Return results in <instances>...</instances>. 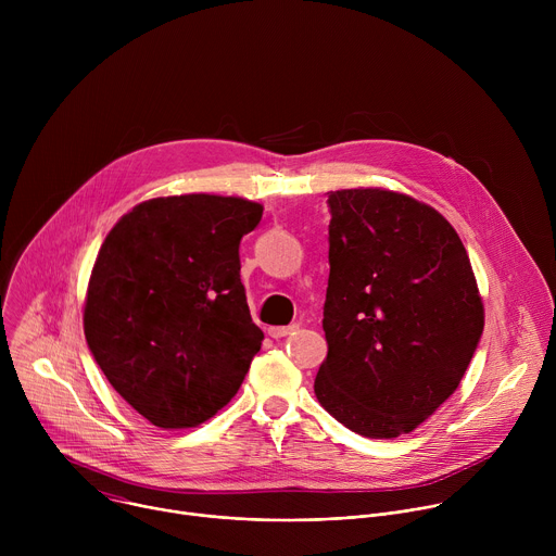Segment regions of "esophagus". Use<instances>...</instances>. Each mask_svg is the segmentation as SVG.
I'll list each match as a JSON object with an SVG mask.
<instances>
[{
    "label": "esophagus",
    "instance_id": "esophagus-1",
    "mask_svg": "<svg viewBox=\"0 0 556 556\" xmlns=\"http://www.w3.org/2000/svg\"><path fill=\"white\" fill-rule=\"evenodd\" d=\"M296 328H299L296 324H292V326H281V328L277 326V328H268V334H270L273 339H283V337L292 334Z\"/></svg>",
    "mask_w": 556,
    "mask_h": 556
}]
</instances>
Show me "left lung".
<instances>
[{
  "mask_svg": "<svg viewBox=\"0 0 556 556\" xmlns=\"http://www.w3.org/2000/svg\"><path fill=\"white\" fill-rule=\"evenodd\" d=\"M328 356L321 407L365 438L414 431L457 389L484 330V305L455 228L384 189L328 193Z\"/></svg>",
  "mask_w": 556,
  "mask_h": 556,
  "instance_id": "left-lung-1",
  "label": "left lung"
}]
</instances>
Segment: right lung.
Segmentation results:
<instances>
[{
  "label": "right lung",
  "instance_id": "1",
  "mask_svg": "<svg viewBox=\"0 0 556 556\" xmlns=\"http://www.w3.org/2000/svg\"><path fill=\"white\" fill-rule=\"evenodd\" d=\"M262 213L244 198H153L108 232L88 286L86 341L151 425L187 429L213 418L260 352L240 242Z\"/></svg>",
  "mask_w": 556,
  "mask_h": 556
}]
</instances>
